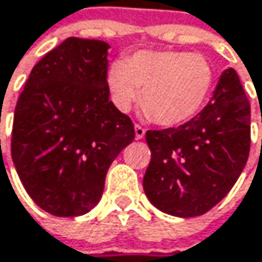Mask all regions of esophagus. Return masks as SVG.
<instances>
[{
    "instance_id": "esophagus-1",
    "label": "esophagus",
    "mask_w": 262,
    "mask_h": 262,
    "mask_svg": "<svg viewBox=\"0 0 262 262\" xmlns=\"http://www.w3.org/2000/svg\"><path fill=\"white\" fill-rule=\"evenodd\" d=\"M144 135H146V130L141 125H135V137H137V140H143Z\"/></svg>"
}]
</instances>
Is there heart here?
Masks as SVG:
<instances>
[{
	"instance_id": "heart-1",
	"label": "heart",
	"mask_w": 262,
	"mask_h": 262,
	"mask_svg": "<svg viewBox=\"0 0 262 262\" xmlns=\"http://www.w3.org/2000/svg\"><path fill=\"white\" fill-rule=\"evenodd\" d=\"M213 78V69L203 55L141 50L125 61L110 64L105 82L118 110L127 112L141 95L146 118L175 127L198 115L210 95Z\"/></svg>"
}]
</instances>
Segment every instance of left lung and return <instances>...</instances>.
<instances>
[{"mask_svg": "<svg viewBox=\"0 0 262 262\" xmlns=\"http://www.w3.org/2000/svg\"><path fill=\"white\" fill-rule=\"evenodd\" d=\"M152 152L143 187L161 212L192 218L233 187L249 158L250 104L236 72L226 69L209 104L190 121L147 130Z\"/></svg>", "mask_w": 262, "mask_h": 262, "instance_id": "8db88e82", "label": "left lung"}]
</instances>
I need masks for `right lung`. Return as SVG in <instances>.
Masks as SVG:
<instances>
[{
  "label": "right lung",
  "mask_w": 262,
  "mask_h": 262,
  "mask_svg": "<svg viewBox=\"0 0 262 262\" xmlns=\"http://www.w3.org/2000/svg\"><path fill=\"white\" fill-rule=\"evenodd\" d=\"M110 46L67 38L32 69L13 116L12 160L30 198L55 216H79L101 200L107 170L135 138L108 101Z\"/></svg>",
  "instance_id": "right-lung-1"
}]
</instances>
